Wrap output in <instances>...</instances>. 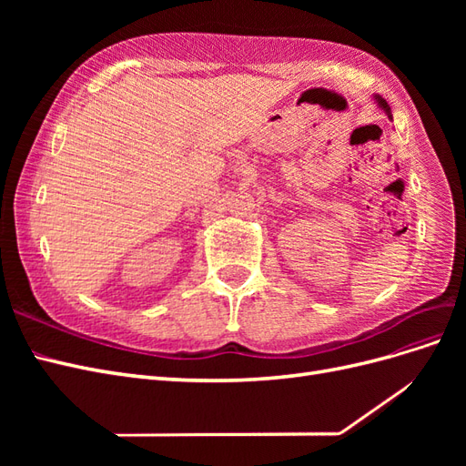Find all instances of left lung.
Returning <instances> with one entry per match:
<instances>
[{"mask_svg":"<svg viewBox=\"0 0 466 466\" xmlns=\"http://www.w3.org/2000/svg\"><path fill=\"white\" fill-rule=\"evenodd\" d=\"M375 98H377V103H379V106H380V108H383V110L387 112V116H389V118H392V115H390V106L387 105V101H385V98H383V96H379V95H377Z\"/></svg>","mask_w":466,"mask_h":466,"instance_id":"left-lung-1","label":"left lung"}]
</instances>
